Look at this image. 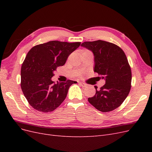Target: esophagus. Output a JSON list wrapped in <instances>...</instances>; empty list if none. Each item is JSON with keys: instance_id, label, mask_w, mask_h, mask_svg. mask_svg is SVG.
<instances>
[{"instance_id": "obj_1", "label": "esophagus", "mask_w": 152, "mask_h": 152, "mask_svg": "<svg viewBox=\"0 0 152 152\" xmlns=\"http://www.w3.org/2000/svg\"><path fill=\"white\" fill-rule=\"evenodd\" d=\"M79 85H80L81 86H82L83 87H86V86H87V85L86 84H84V83H83V82H79Z\"/></svg>"}]
</instances>
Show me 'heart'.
<instances>
[{
  "mask_svg": "<svg viewBox=\"0 0 152 152\" xmlns=\"http://www.w3.org/2000/svg\"><path fill=\"white\" fill-rule=\"evenodd\" d=\"M88 52H90V51H89L88 50H84L83 51H82V53H88Z\"/></svg>",
  "mask_w": 152,
  "mask_h": 152,
  "instance_id": "b5f03b06",
  "label": "heart"
}]
</instances>
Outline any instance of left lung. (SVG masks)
I'll list each match as a JSON object with an SVG mask.
<instances>
[{
  "label": "left lung",
  "mask_w": 152,
  "mask_h": 152,
  "mask_svg": "<svg viewBox=\"0 0 152 152\" xmlns=\"http://www.w3.org/2000/svg\"><path fill=\"white\" fill-rule=\"evenodd\" d=\"M81 46L93 52L94 72L105 80L99 90L88 102L99 111L108 112L120 107L128 96L131 87L132 73L123 50L118 45L104 40L84 42Z\"/></svg>",
  "instance_id": "8db88e82"
}]
</instances>
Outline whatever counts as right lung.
I'll list each match as a JSON object with an SVG mask.
<instances>
[{
	"label": "right lung",
	"instance_id": "right-lung-1",
	"mask_svg": "<svg viewBox=\"0 0 152 152\" xmlns=\"http://www.w3.org/2000/svg\"><path fill=\"white\" fill-rule=\"evenodd\" d=\"M81 42L58 40L37 45L27 54L21 69V87L28 103L41 112H53L65 99L68 91L75 81L55 83L54 72L65 64L72 52Z\"/></svg>",
	"mask_w": 152,
	"mask_h": 152
}]
</instances>
